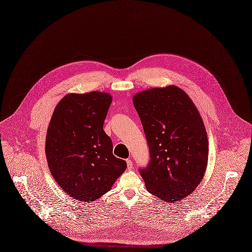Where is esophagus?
<instances>
[{
  "instance_id": "obj_1",
  "label": "esophagus",
  "mask_w": 252,
  "mask_h": 252,
  "mask_svg": "<svg viewBox=\"0 0 252 252\" xmlns=\"http://www.w3.org/2000/svg\"><path fill=\"white\" fill-rule=\"evenodd\" d=\"M126 164H127V169L131 170L133 167V162L131 161V159H126Z\"/></svg>"
}]
</instances>
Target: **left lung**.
<instances>
[{"label": "left lung", "mask_w": 252, "mask_h": 252, "mask_svg": "<svg viewBox=\"0 0 252 252\" xmlns=\"http://www.w3.org/2000/svg\"><path fill=\"white\" fill-rule=\"evenodd\" d=\"M133 104L150 148V162L139 169L148 192L167 202L192 194L208 162L203 121L189 96L177 86L137 93Z\"/></svg>", "instance_id": "8db88e82"}]
</instances>
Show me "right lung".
I'll list each match as a JSON object with an SVG mask.
<instances>
[{
  "mask_svg": "<svg viewBox=\"0 0 252 252\" xmlns=\"http://www.w3.org/2000/svg\"><path fill=\"white\" fill-rule=\"evenodd\" d=\"M112 97L107 93L69 94L57 105L49 124L45 152L49 169L62 190L91 202L107 193L126 169L113 155L103 130Z\"/></svg>",
  "mask_w": 252,
  "mask_h": 252,
  "instance_id": "add662e5",
  "label": "right lung"
}]
</instances>
